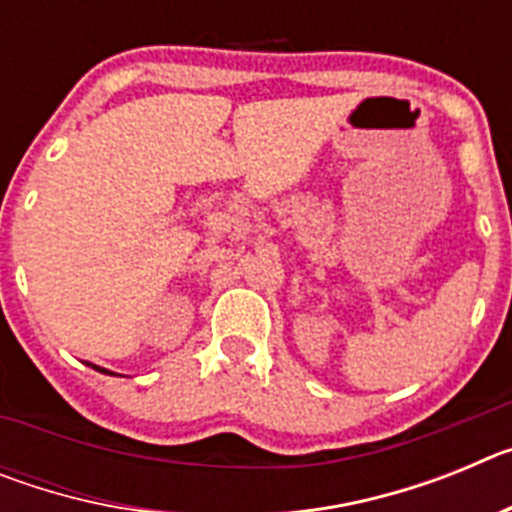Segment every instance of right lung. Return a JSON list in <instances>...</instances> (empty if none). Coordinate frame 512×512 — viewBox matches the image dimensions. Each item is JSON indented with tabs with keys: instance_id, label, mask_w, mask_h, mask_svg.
Segmentation results:
<instances>
[{
	"instance_id": "right-lung-1",
	"label": "right lung",
	"mask_w": 512,
	"mask_h": 512,
	"mask_svg": "<svg viewBox=\"0 0 512 512\" xmlns=\"http://www.w3.org/2000/svg\"><path fill=\"white\" fill-rule=\"evenodd\" d=\"M89 366H92V369H97V372H102V374H112L110 369H102V366H97V364H89Z\"/></svg>"
}]
</instances>
